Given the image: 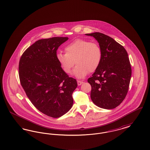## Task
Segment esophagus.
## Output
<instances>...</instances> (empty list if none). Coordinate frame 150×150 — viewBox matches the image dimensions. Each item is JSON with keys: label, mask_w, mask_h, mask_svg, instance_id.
I'll use <instances>...</instances> for the list:
<instances>
[{"label": "esophagus", "mask_w": 150, "mask_h": 150, "mask_svg": "<svg viewBox=\"0 0 150 150\" xmlns=\"http://www.w3.org/2000/svg\"><path fill=\"white\" fill-rule=\"evenodd\" d=\"M77 82H78V86H81V85L84 83L83 81H80V80H78Z\"/></svg>", "instance_id": "1"}]
</instances>
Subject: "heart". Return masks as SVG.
Listing matches in <instances>:
<instances>
[{"instance_id":"heart-1","label":"heart","mask_w":150,"mask_h":150,"mask_svg":"<svg viewBox=\"0 0 150 150\" xmlns=\"http://www.w3.org/2000/svg\"><path fill=\"white\" fill-rule=\"evenodd\" d=\"M65 51L57 53V61L66 74H70L77 64L73 72L77 78H83L88 72L97 70L102 61V52L99 44L86 39L75 40L65 47Z\"/></svg>"}]
</instances>
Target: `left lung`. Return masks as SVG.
Returning <instances> with one entry per match:
<instances>
[{"label": "left lung", "mask_w": 150, "mask_h": 150, "mask_svg": "<svg viewBox=\"0 0 150 150\" xmlns=\"http://www.w3.org/2000/svg\"><path fill=\"white\" fill-rule=\"evenodd\" d=\"M99 43L102 52L100 66L88 82L91 85V98L98 107L112 109L125 98L132 75L128 54L114 39L100 33L86 34Z\"/></svg>", "instance_id": "obj_1"}]
</instances>
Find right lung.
<instances>
[{
	"mask_svg": "<svg viewBox=\"0 0 150 150\" xmlns=\"http://www.w3.org/2000/svg\"><path fill=\"white\" fill-rule=\"evenodd\" d=\"M68 37L40 39L24 52L19 62L22 88L33 105L41 112L57 118L73 105L72 94L76 79L70 78L56 58L58 47Z\"/></svg>",
	"mask_w": 150,
	"mask_h": 150,
	"instance_id": "obj_1",
	"label": "right lung"
}]
</instances>
